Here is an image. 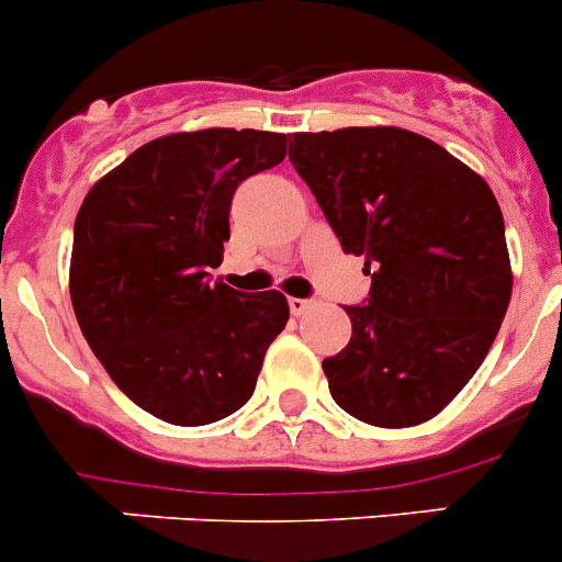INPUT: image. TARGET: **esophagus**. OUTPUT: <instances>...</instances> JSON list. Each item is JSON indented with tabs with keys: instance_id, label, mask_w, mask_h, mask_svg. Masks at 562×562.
<instances>
[{
	"instance_id": "1",
	"label": "esophagus",
	"mask_w": 562,
	"mask_h": 562,
	"mask_svg": "<svg viewBox=\"0 0 562 562\" xmlns=\"http://www.w3.org/2000/svg\"><path fill=\"white\" fill-rule=\"evenodd\" d=\"M288 307H291L293 315H304V313H307V310L315 307V302H313V299H296V296H291V299H288Z\"/></svg>"
}]
</instances>
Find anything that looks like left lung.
Wrapping results in <instances>:
<instances>
[{
    "label": "left lung",
    "instance_id": "left-lung-1",
    "mask_svg": "<svg viewBox=\"0 0 562 562\" xmlns=\"http://www.w3.org/2000/svg\"><path fill=\"white\" fill-rule=\"evenodd\" d=\"M288 159L370 296L346 307L351 340L324 359L337 406L379 428L437 417L475 375L510 304L497 198L428 136L395 125L293 134Z\"/></svg>",
    "mask_w": 562,
    "mask_h": 562
}]
</instances>
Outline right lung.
<instances>
[{"label":"right lung","instance_id":"add662e5","mask_svg":"<svg viewBox=\"0 0 562 562\" xmlns=\"http://www.w3.org/2000/svg\"><path fill=\"white\" fill-rule=\"evenodd\" d=\"M285 134L203 128L136 148L87 192L70 302L114 384L172 426H209L252 397L288 324L280 291L211 282L238 183L285 159Z\"/></svg>","mask_w":562,"mask_h":562}]
</instances>
